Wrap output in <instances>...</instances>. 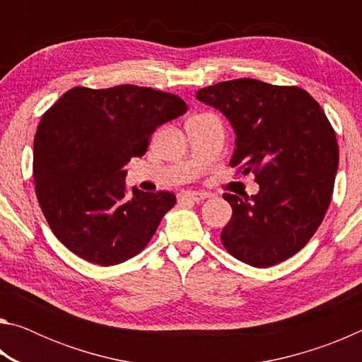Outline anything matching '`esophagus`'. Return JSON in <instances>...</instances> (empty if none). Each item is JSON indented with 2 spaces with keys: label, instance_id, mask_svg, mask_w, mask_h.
Here are the masks:
<instances>
[{
  "label": "esophagus",
  "instance_id": "1",
  "mask_svg": "<svg viewBox=\"0 0 362 362\" xmlns=\"http://www.w3.org/2000/svg\"><path fill=\"white\" fill-rule=\"evenodd\" d=\"M206 198L207 194L199 192H182L177 196L179 203H199V201H204Z\"/></svg>",
  "mask_w": 362,
  "mask_h": 362
}]
</instances>
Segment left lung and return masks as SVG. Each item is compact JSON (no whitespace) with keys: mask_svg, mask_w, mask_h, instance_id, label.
Listing matches in <instances>:
<instances>
[{"mask_svg":"<svg viewBox=\"0 0 362 362\" xmlns=\"http://www.w3.org/2000/svg\"><path fill=\"white\" fill-rule=\"evenodd\" d=\"M222 112L236 134L231 168L255 174L259 193H225L233 216L222 244L235 259L268 268L297 254L332 199L339 144L326 113L297 86L241 78L196 93Z\"/></svg>","mask_w":362,"mask_h":362,"instance_id":"left-lung-1","label":"left lung"}]
</instances>
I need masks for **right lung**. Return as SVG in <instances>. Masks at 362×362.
Masks as SVG:
<instances>
[{"mask_svg":"<svg viewBox=\"0 0 362 362\" xmlns=\"http://www.w3.org/2000/svg\"><path fill=\"white\" fill-rule=\"evenodd\" d=\"M187 110L179 95L151 88L78 86L41 116L35 192L66 249L102 267L142 252L177 199L169 192H129L124 166L145 155L156 127Z\"/></svg>","mask_w":362,"mask_h":362,"instance_id":"obj_1","label":"right lung"}]
</instances>
